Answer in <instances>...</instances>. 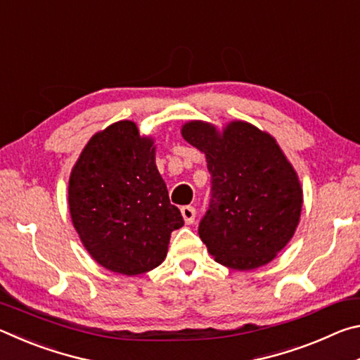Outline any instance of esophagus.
<instances>
[{
	"mask_svg": "<svg viewBox=\"0 0 360 360\" xmlns=\"http://www.w3.org/2000/svg\"><path fill=\"white\" fill-rule=\"evenodd\" d=\"M181 214H182V217H184L186 224H193V221H195V208H192V206H182Z\"/></svg>",
	"mask_w": 360,
	"mask_h": 360,
	"instance_id": "obj_1",
	"label": "esophagus"
}]
</instances>
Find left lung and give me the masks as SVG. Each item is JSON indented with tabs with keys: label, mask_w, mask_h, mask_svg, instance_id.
<instances>
[{
	"label": "left lung",
	"mask_w": 360,
	"mask_h": 360,
	"mask_svg": "<svg viewBox=\"0 0 360 360\" xmlns=\"http://www.w3.org/2000/svg\"><path fill=\"white\" fill-rule=\"evenodd\" d=\"M188 144L202 150L212 200L198 235L217 264L246 271L283 251L300 222L303 191L295 168L270 133L245 120H188Z\"/></svg>",
	"instance_id": "8db88e82"
}]
</instances>
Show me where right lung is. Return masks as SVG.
I'll use <instances>...</instances> for the list:
<instances>
[{
	"instance_id": "add662e5",
	"label": "right lung",
	"mask_w": 360,
	"mask_h": 360,
	"mask_svg": "<svg viewBox=\"0 0 360 360\" xmlns=\"http://www.w3.org/2000/svg\"><path fill=\"white\" fill-rule=\"evenodd\" d=\"M68 205L92 259L127 276L160 265L172 231L184 225L157 169L154 138L139 135L133 120L114 122L89 139L71 169Z\"/></svg>"
}]
</instances>
